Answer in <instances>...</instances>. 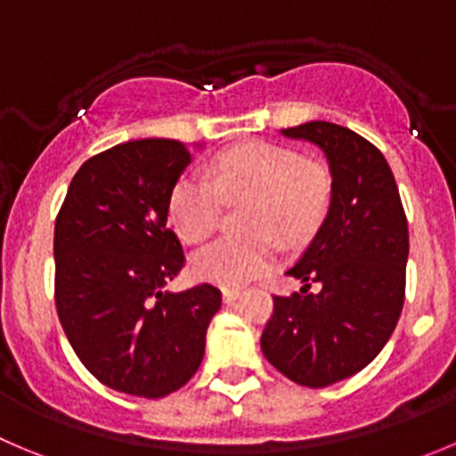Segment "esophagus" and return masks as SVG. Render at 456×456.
I'll use <instances>...</instances> for the list:
<instances>
[{"label":"esophagus","instance_id":"esophagus-1","mask_svg":"<svg viewBox=\"0 0 456 456\" xmlns=\"http://www.w3.org/2000/svg\"><path fill=\"white\" fill-rule=\"evenodd\" d=\"M221 296H224V302H235L237 297H241V289H237V286H228V289L221 290Z\"/></svg>","mask_w":456,"mask_h":456}]
</instances>
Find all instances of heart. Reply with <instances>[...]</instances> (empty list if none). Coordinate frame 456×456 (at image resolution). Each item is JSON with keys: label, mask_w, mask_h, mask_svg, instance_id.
Masks as SVG:
<instances>
[{"label": "heart", "mask_w": 456, "mask_h": 456, "mask_svg": "<svg viewBox=\"0 0 456 456\" xmlns=\"http://www.w3.org/2000/svg\"><path fill=\"white\" fill-rule=\"evenodd\" d=\"M329 175L320 163L273 142H241L210 163V183L181 176L170 192V219L181 240L201 244L219 228L224 201H248L241 219L246 237H225L194 257L197 277L241 286L275 264V241L309 240L329 206Z\"/></svg>", "instance_id": "b5f03b06"}]
</instances>
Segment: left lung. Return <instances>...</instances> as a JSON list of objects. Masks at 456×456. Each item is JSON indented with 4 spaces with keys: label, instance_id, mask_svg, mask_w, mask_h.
Listing matches in <instances>:
<instances>
[{
    "label": "left lung",
    "instance_id": "8db88e82",
    "mask_svg": "<svg viewBox=\"0 0 456 456\" xmlns=\"http://www.w3.org/2000/svg\"><path fill=\"white\" fill-rule=\"evenodd\" d=\"M318 147L331 201L314 241L286 275L300 293L273 297L262 351L305 387H329L365 370L387 345L405 300L407 219L387 160L367 138L327 120L281 129ZM311 281H321L309 294Z\"/></svg>",
    "mask_w": 456,
    "mask_h": 456
}]
</instances>
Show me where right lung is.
Returning <instances> with one entry per match:
<instances>
[{
    "instance_id": "right-lung-1",
    "label": "right lung",
    "mask_w": 456,
    "mask_h": 456,
    "mask_svg": "<svg viewBox=\"0 0 456 456\" xmlns=\"http://www.w3.org/2000/svg\"><path fill=\"white\" fill-rule=\"evenodd\" d=\"M170 138L127 141L73 176L55 219V306L82 365L116 392L163 398L206 354L219 289L167 290L183 268L167 203L192 150Z\"/></svg>"
}]
</instances>
